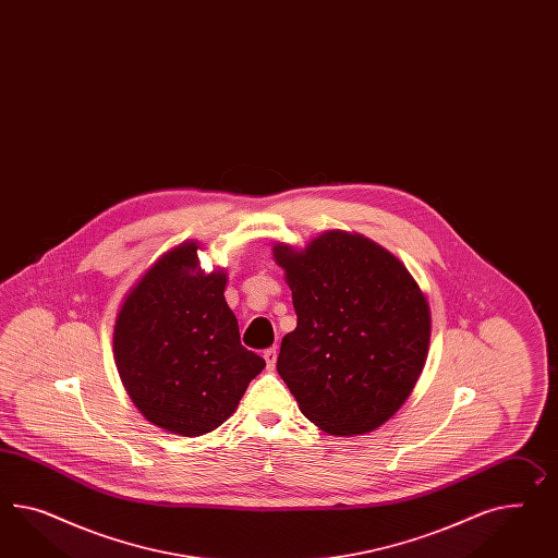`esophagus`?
I'll return each instance as SVG.
<instances>
[{"instance_id": "esophagus-1", "label": "esophagus", "mask_w": 558, "mask_h": 558, "mask_svg": "<svg viewBox=\"0 0 558 558\" xmlns=\"http://www.w3.org/2000/svg\"><path fill=\"white\" fill-rule=\"evenodd\" d=\"M264 360H266L268 369H274V367H276V360H278V351H276L274 347L266 349V351H264Z\"/></svg>"}]
</instances>
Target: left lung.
<instances>
[{
	"label": "left lung",
	"mask_w": 558,
	"mask_h": 558,
	"mask_svg": "<svg viewBox=\"0 0 558 558\" xmlns=\"http://www.w3.org/2000/svg\"><path fill=\"white\" fill-rule=\"evenodd\" d=\"M296 329L276 369L302 414L335 437L379 428L408 400L430 343V306L407 266L362 233L323 231L271 247Z\"/></svg>",
	"instance_id": "8db88e82"
}]
</instances>
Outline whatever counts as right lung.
Wrapping results in <instances>:
<instances>
[{"label": "right lung", "instance_id": "1", "mask_svg": "<svg viewBox=\"0 0 558 558\" xmlns=\"http://www.w3.org/2000/svg\"><path fill=\"white\" fill-rule=\"evenodd\" d=\"M198 241H182L137 278L113 327L121 384L146 421L166 433L201 437L235 412L266 367L241 345L227 306V271L201 270Z\"/></svg>", "mask_w": 558, "mask_h": 558}]
</instances>
